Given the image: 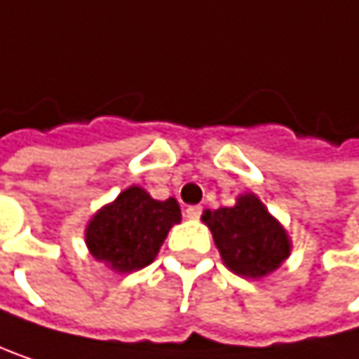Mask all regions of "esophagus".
I'll list each match as a JSON object with an SVG mask.
<instances>
[{"label":"esophagus","mask_w":359,"mask_h":359,"mask_svg":"<svg viewBox=\"0 0 359 359\" xmlns=\"http://www.w3.org/2000/svg\"><path fill=\"white\" fill-rule=\"evenodd\" d=\"M201 215H203V207H198V205H192V207L186 209V217L188 219H198Z\"/></svg>","instance_id":"1"}]
</instances>
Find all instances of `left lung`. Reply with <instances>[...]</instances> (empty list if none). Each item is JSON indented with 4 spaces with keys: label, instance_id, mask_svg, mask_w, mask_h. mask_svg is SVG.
Returning <instances> with one entry per match:
<instances>
[{
    "label": "left lung",
    "instance_id": "8db88e82",
    "mask_svg": "<svg viewBox=\"0 0 359 359\" xmlns=\"http://www.w3.org/2000/svg\"><path fill=\"white\" fill-rule=\"evenodd\" d=\"M201 219L209 226L224 264L243 278H264L290 255L286 230L251 192L241 194L234 207L207 209Z\"/></svg>",
    "mask_w": 359,
    "mask_h": 359
}]
</instances>
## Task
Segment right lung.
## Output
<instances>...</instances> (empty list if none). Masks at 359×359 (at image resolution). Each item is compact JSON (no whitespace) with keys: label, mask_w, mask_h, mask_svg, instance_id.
I'll return each mask as SVG.
<instances>
[{"label":"right lung","mask_w":359,"mask_h":359,"mask_svg":"<svg viewBox=\"0 0 359 359\" xmlns=\"http://www.w3.org/2000/svg\"><path fill=\"white\" fill-rule=\"evenodd\" d=\"M180 222L182 211L175 198L154 201L144 188L129 186L91 217L86 245L97 262L129 273L154 262L169 230Z\"/></svg>","instance_id":"obj_1"}]
</instances>
